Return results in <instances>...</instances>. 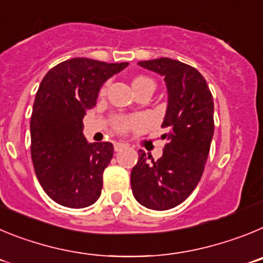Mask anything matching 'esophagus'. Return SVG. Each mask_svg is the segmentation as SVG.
<instances>
[{"instance_id":"1","label":"esophagus","mask_w":263,"mask_h":263,"mask_svg":"<svg viewBox=\"0 0 263 263\" xmlns=\"http://www.w3.org/2000/svg\"><path fill=\"white\" fill-rule=\"evenodd\" d=\"M126 147H127L126 143H122V142H116L115 143L116 152H121V150H124V148H126Z\"/></svg>"}]
</instances>
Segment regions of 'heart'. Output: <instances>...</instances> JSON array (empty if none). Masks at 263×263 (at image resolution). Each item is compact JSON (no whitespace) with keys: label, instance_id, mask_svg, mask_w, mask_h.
Wrapping results in <instances>:
<instances>
[{"label":"heart","instance_id":"b5f03b06","mask_svg":"<svg viewBox=\"0 0 263 263\" xmlns=\"http://www.w3.org/2000/svg\"><path fill=\"white\" fill-rule=\"evenodd\" d=\"M146 84H153L154 85V81L152 80V79L148 78H145V76H138V78L134 79L133 81H132V85H133V89L134 88H138V87H142V85H146ZM105 92V87L101 89V95ZM130 121L127 120H122V118H118L117 121H116V127H117V130H125L127 126H129Z\"/></svg>","mask_w":263,"mask_h":263}]
</instances>
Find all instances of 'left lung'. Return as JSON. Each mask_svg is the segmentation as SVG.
Wrapping results in <instances>:
<instances>
[{
    "label": "left lung",
    "mask_w": 263,
    "mask_h": 263,
    "mask_svg": "<svg viewBox=\"0 0 263 263\" xmlns=\"http://www.w3.org/2000/svg\"><path fill=\"white\" fill-rule=\"evenodd\" d=\"M163 78L167 108L162 127L167 133L163 155L153 160L138 150L130 183L136 200L148 210L166 211L192 194L204 171L213 138V97L194 67L170 58L138 62Z\"/></svg>",
    "instance_id": "left-lung-1"
}]
</instances>
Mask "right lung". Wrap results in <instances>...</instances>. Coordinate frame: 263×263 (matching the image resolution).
Segmentation results:
<instances>
[{
  "label": "right lung",
  "mask_w": 263,
  "mask_h": 263,
  "mask_svg": "<svg viewBox=\"0 0 263 263\" xmlns=\"http://www.w3.org/2000/svg\"><path fill=\"white\" fill-rule=\"evenodd\" d=\"M129 63L75 58L46 73L32 106L30 133L36 178L55 203L85 208L97 201L103 174L113 157L110 142L89 143L83 118L100 89Z\"/></svg>",
  "instance_id": "add662e5"
}]
</instances>
